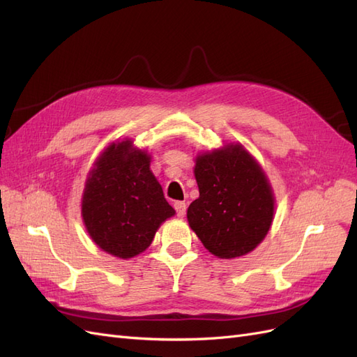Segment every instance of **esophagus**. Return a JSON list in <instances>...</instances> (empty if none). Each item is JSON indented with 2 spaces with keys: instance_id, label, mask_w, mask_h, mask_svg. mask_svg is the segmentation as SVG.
I'll list each match as a JSON object with an SVG mask.
<instances>
[{
  "instance_id": "34e87169",
  "label": "esophagus",
  "mask_w": 357,
  "mask_h": 357,
  "mask_svg": "<svg viewBox=\"0 0 357 357\" xmlns=\"http://www.w3.org/2000/svg\"><path fill=\"white\" fill-rule=\"evenodd\" d=\"M174 208H176V211H177V215L178 218H185V214H186V202H183V201H176L174 202Z\"/></svg>"
}]
</instances>
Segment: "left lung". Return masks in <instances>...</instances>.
Here are the masks:
<instances>
[{
    "mask_svg": "<svg viewBox=\"0 0 357 357\" xmlns=\"http://www.w3.org/2000/svg\"><path fill=\"white\" fill-rule=\"evenodd\" d=\"M199 198L188 222L207 250L220 259L253 252L274 220L275 198L265 171L241 143H228L195 158Z\"/></svg>",
    "mask_w": 357,
    "mask_h": 357,
    "instance_id": "1",
    "label": "left lung"
}]
</instances>
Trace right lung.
<instances>
[{
	"mask_svg": "<svg viewBox=\"0 0 357 357\" xmlns=\"http://www.w3.org/2000/svg\"><path fill=\"white\" fill-rule=\"evenodd\" d=\"M152 156L131 138L113 142L93 162L82 195V218L102 252L131 259L152 244L176 214L150 169Z\"/></svg>",
	"mask_w": 357,
	"mask_h": 357,
	"instance_id": "1",
	"label": "right lung"
}]
</instances>
